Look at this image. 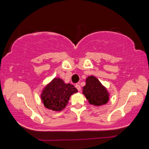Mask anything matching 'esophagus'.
<instances>
[{"instance_id": "obj_1", "label": "esophagus", "mask_w": 149, "mask_h": 149, "mask_svg": "<svg viewBox=\"0 0 149 149\" xmlns=\"http://www.w3.org/2000/svg\"><path fill=\"white\" fill-rule=\"evenodd\" d=\"M75 88H76L77 91H80V90H81V87H80V86H79V85L78 84H77L75 85Z\"/></svg>"}]
</instances>
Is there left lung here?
<instances>
[{
	"instance_id": "8db88e82",
	"label": "left lung",
	"mask_w": 149,
	"mask_h": 149,
	"mask_svg": "<svg viewBox=\"0 0 149 149\" xmlns=\"http://www.w3.org/2000/svg\"><path fill=\"white\" fill-rule=\"evenodd\" d=\"M82 94L91 104L102 106L109 100V93L97 77L90 75L86 79V85L82 88Z\"/></svg>"
}]
</instances>
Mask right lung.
<instances>
[{
    "label": "right lung",
    "instance_id": "add662e5",
    "mask_svg": "<svg viewBox=\"0 0 149 149\" xmlns=\"http://www.w3.org/2000/svg\"><path fill=\"white\" fill-rule=\"evenodd\" d=\"M77 93L74 85L54 77L42 91L40 98L44 106L54 111H61L68 105L70 96Z\"/></svg>",
    "mask_w": 149,
    "mask_h": 149
}]
</instances>
